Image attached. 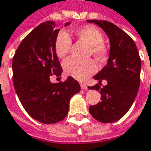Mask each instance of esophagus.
<instances>
[{
  "label": "esophagus",
  "instance_id": "1",
  "mask_svg": "<svg viewBox=\"0 0 151 151\" xmlns=\"http://www.w3.org/2000/svg\"><path fill=\"white\" fill-rule=\"evenodd\" d=\"M80 85H81V89H83V90H86V89H87V86L85 84V83H83V82L80 83Z\"/></svg>",
  "mask_w": 151,
  "mask_h": 151
}]
</instances>
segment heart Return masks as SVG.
<instances>
[{"label": "heart", "mask_w": 151, "mask_h": 151, "mask_svg": "<svg viewBox=\"0 0 151 151\" xmlns=\"http://www.w3.org/2000/svg\"><path fill=\"white\" fill-rule=\"evenodd\" d=\"M77 38L90 46V53L96 60H106L108 57L109 49L103 42L101 32L94 26H85L74 31ZM72 46V41L66 32L61 31L55 38V50L56 55L60 58H65ZM64 70L67 75L74 78L83 81L96 71V64L92 60H78L76 59H68L64 62Z\"/></svg>", "instance_id": "1"}]
</instances>
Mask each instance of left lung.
I'll return each instance as SVG.
<instances>
[{
  "mask_svg": "<svg viewBox=\"0 0 151 151\" xmlns=\"http://www.w3.org/2000/svg\"><path fill=\"white\" fill-rule=\"evenodd\" d=\"M101 27L110 40L107 64L93 77L99 84L88 86L101 93V102L90 106L91 116L101 123H113L123 118L129 110L140 83L141 61L134 40L113 22L87 20ZM103 79L108 84L101 87Z\"/></svg>",
  "mask_w": 151,
  "mask_h": 151,
  "instance_id": "left-lung-1",
  "label": "left lung"
}]
</instances>
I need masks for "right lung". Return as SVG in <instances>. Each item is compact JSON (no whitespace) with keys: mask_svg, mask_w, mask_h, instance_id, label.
I'll use <instances>...</instances> for the list:
<instances>
[{"mask_svg":"<svg viewBox=\"0 0 151 151\" xmlns=\"http://www.w3.org/2000/svg\"><path fill=\"white\" fill-rule=\"evenodd\" d=\"M58 32L54 21L39 24L23 38L12 59L13 85L22 107L32 119L46 124L65 119L70 98L81 90L72 76L59 83L50 81L51 76L59 77L62 72L55 50Z\"/></svg>","mask_w":151,"mask_h":151,"instance_id":"right-lung-1","label":"right lung"}]
</instances>
